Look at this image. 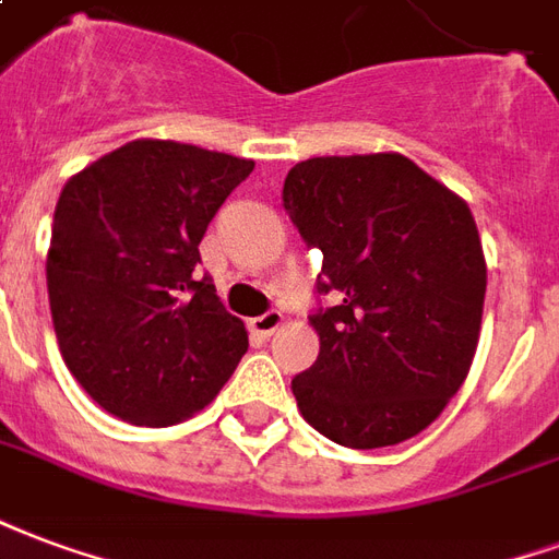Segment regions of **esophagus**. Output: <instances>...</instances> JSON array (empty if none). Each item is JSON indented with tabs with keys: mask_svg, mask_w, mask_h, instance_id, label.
I'll use <instances>...</instances> for the list:
<instances>
[{
	"mask_svg": "<svg viewBox=\"0 0 559 559\" xmlns=\"http://www.w3.org/2000/svg\"><path fill=\"white\" fill-rule=\"evenodd\" d=\"M281 325H284V313H281V311H266V313H260V317H254V320L248 322L251 334H260V337H272V334L278 332Z\"/></svg>",
	"mask_w": 559,
	"mask_h": 559,
	"instance_id": "1",
	"label": "esophagus"
}]
</instances>
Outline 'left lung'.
Here are the masks:
<instances>
[{"label":"left lung","mask_w":559,"mask_h":559,"mask_svg":"<svg viewBox=\"0 0 559 559\" xmlns=\"http://www.w3.org/2000/svg\"><path fill=\"white\" fill-rule=\"evenodd\" d=\"M284 210L322 251L317 361L293 379L301 417L334 444H400L436 420L471 370L486 258L468 204L403 153L313 156Z\"/></svg>","instance_id":"left-lung-1"}]
</instances>
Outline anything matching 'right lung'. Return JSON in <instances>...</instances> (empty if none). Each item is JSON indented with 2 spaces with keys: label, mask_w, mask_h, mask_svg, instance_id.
Returning <instances> with one entry per match:
<instances>
[{
  "label": "right lung",
  "mask_w": 559,
  "mask_h": 559,
  "mask_svg": "<svg viewBox=\"0 0 559 559\" xmlns=\"http://www.w3.org/2000/svg\"><path fill=\"white\" fill-rule=\"evenodd\" d=\"M251 171L230 153L139 139L61 189L49 311L68 370L109 415L171 427L237 370L246 325L192 272L206 225Z\"/></svg>",
  "instance_id": "add662e5"
}]
</instances>
